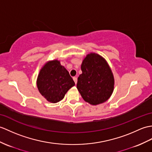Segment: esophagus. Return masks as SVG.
<instances>
[{"label":"esophagus","mask_w":152,"mask_h":152,"mask_svg":"<svg viewBox=\"0 0 152 152\" xmlns=\"http://www.w3.org/2000/svg\"><path fill=\"white\" fill-rule=\"evenodd\" d=\"M73 80L75 81V83L76 84V83H77V77H73Z\"/></svg>","instance_id":"esophagus-1"}]
</instances>
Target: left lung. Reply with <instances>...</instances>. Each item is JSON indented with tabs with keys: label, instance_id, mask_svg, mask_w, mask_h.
I'll return each instance as SVG.
<instances>
[{
	"label": "left lung",
	"instance_id": "obj_1",
	"mask_svg": "<svg viewBox=\"0 0 152 152\" xmlns=\"http://www.w3.org/2000/svg\"><path fill=\"white\" fill-rule=\"evenodd\" d=\"M81 69L82 74L77 77L76 87L83 99L93 105L106 102L115 86L113 74L106 60L91 52L83 59Z\"/></svg>",
	"mask_w": 152,
	"mask_h": 152
}]
</instances>
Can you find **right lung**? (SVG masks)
<instances>
[{"label":"right lung","mask_w":152,"mask_h":152,"mask_svg":"<svg viewBox=\"0 0 152 152\" xmlns=\"http://www.w3.org/2000/svg\"><path fill=\"white\" fill-rule=\"evenodd\" d=\"M75 83L68 70L58 59L48 61L40 70L37 78V87L40 94L48 102L57 103Z\"/></svg>","instance_id":"right-lung-1"}]
</instances>
